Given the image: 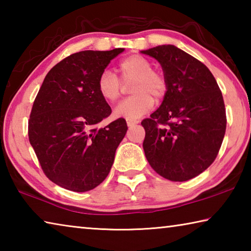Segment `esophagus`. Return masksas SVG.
<instances>
[{
	"label": "esophagus",
	"instance_id": "34e87169",
	"mask_svg": "<svg viewBox=\"0 0 251 251\" xmlns=\"http://www.w3.org/2000/svg\"><path fill=\"white\" fill-rule=\"evenodd\" d=\"M126 123H127V126H128V127H133V126H135V125H137V124H138V121L127 120V121H126Z\"/></svg>",
	"mask_w": 251,
	"mask_h": 251
}]
</instances>
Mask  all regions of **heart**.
I'll list each match as a JSON object with an SVG mask.
<instances>
[{
  "label": "heart",
  "instance_id": "b5f03b06",
  "mask_svg": "<svg viewBox=\"0 0 251 251\" xmlns=\"http://www.w3.org/2000/svg\"><path fill=\"white\" fill-rule=\"evenodd\" d=\"M120 77L113 72L105 70L97 79V92L108 103H115L124 92V85L130 86L133 96L115 108V116L127 120H137L145 115L156 100H163L167 93V78L161 72L152 70L151 63L141 55H130L122 59L117 67Z\"/></svg>",
  "mask_w": 251,
  "mask_h": 251
}]
</instances>
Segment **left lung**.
<instances>
[{
  "instance_id": "obj_1",
  "label": "left lung",
  "mask_w": 251,
  "mask_h": 251,
  "mask_svg": "<svg viewBox=\"0 0 251 251\" xmlns=\"http://www.w3.org/2000/svg\"><path fill=\"white\" fill-rule=\"evenodd\" d=\"M143 54L163 67L168 88L159 108L143 120V147L148 163L161 177L186 181L214 163L226 131L222 91L208 67L174 45Z\"/></svg>"
}]
</instances>
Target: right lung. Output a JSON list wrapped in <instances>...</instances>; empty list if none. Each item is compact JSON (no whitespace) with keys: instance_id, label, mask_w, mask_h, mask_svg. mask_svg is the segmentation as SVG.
Segmentation results:
<instances>
[{"instance_id":"right-lung-1","label":"right lung","mask_w":251,"mask_h":251,"mask_svg":"<svg viewBox=\"0 0 251 251\" xmlns=\"http://www.w3.org/2000/svg\"><path fill=\"white\" fill-rule=\"evenodd\" d=\"M124 49L82 50L45 76L28 120V139L44 174L76 193L99 186L109 174L127 131L124 118L96 125L112 113L97 92V79Z\"/></svg>"}]
</instances>
